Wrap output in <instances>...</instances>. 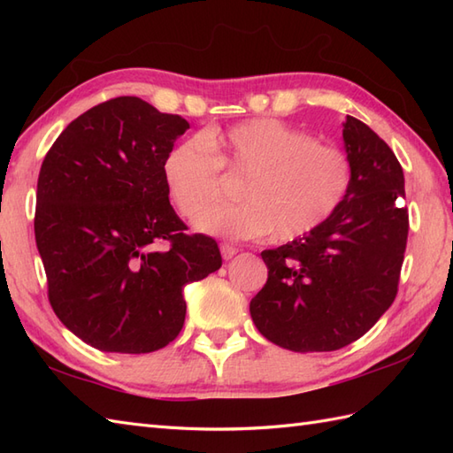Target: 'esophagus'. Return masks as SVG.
Listing matches in <instances>:
<instances>
[{"label": "esophagus", "mask_w": 453, "mask_h": 453, "mask_svg": "<svg viewBox=\"0 0 453 453\" xmlns=\"http://www.w3.org/2000/svg\"><path fill=\"white\" fill-rule=\"evenodd\" d=\"M219 253H221V257H224V261H229V258H234L237 255V249L232 247V245H227V243H221Z\"/></svg>", "instance_id": "esophagus-1"}]
</instances>
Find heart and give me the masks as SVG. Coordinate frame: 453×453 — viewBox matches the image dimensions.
Segmentation results:
<instances>
[{"label":"heart","mask_w":453,"mask_h":453,"mask_svg":"<svg viewBox=\"0 0 453 453\" xmlns=\"http://www.w3.org/2000/svg\"><path fill=\"white\" fill-rule=\"evenodd\" d=\"M249 172L239 205L206 212L219 194V167ZM173 206L195 219L200 234L257 239L276 234L296 239L315 232L344 204L352 187V163L339 148L276 119H257L226 132L177 143L163 161Z\"/></svg>","instance_id":"b5f03b06"}]
</instances>
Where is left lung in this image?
I'll list each match as a JSON object with an SVG mask.
<instances>
[{"instance_id": "obj_1", "label": "left lung", "mask_w": 453, "mask_h": 453, "mask_svg": "<svg viewBox=\"0 0 453 453\" xmlns=\"http://www.w3.org/2000/svg\"><path fill=\"white\" fill-rule=\"evenodd\" d=\"M352 187L315 232L261 253L268 278L249 311L265 339L292 352L358 341L389 310L409 235L405 177L395 153L354 117L342 122Z\"/></svg>"}]
</instances>
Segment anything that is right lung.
Returning a JSON list of instances; mask_svg holds the SVG:
<instances>
[{
  "label": "right lung",
  "instance_id": "1",
  "mask_svg": "<svg viewBox=\"0 0 453 453\" xmlns=\"http://www.w3.org/2000/svg\"><path fill=\"white\" fill-rule=\"evenodd\" d=\"M188 128L179 114L117 97L67 124L42 161L35 237L48 300L93 349L167 346L185 323V286L221 266L214 239L185 234L163 179Z\"/></svg>",
  "mask_w": 453,
  "mask_h": 453
}]
</instances>
